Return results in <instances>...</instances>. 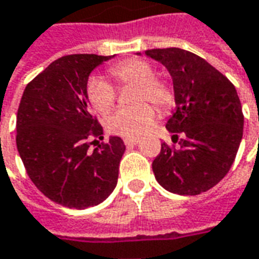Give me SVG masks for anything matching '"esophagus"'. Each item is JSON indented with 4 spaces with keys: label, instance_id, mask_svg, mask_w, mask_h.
I'll return each mask as SVG.
<instances>
[{
    "label": "esophagus",
    "instance_id": "1",
    "mask_svg": "<svg viewBox=\"0 0 259 259\" xmlns=\"http://www.w3.org/2000/svg\"><path fill=\"white\" fill-rule=\"evenodd\" d=\"M123 142H124L126 146H135V144H137V142H139V139H137V137H124Z\"/></svg>",
    "mask_w": 259,
    "mask_h": 259
}]
</instances>
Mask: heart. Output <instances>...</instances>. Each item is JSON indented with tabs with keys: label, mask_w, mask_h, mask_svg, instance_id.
Listing matches in <instances>:
<instances>
[{
	"label": "heart",
	"mask_w": 259,
	"mask_h": 259,
	"mask_svg": "<svg viewBox=\"0 0 259 259\" xmlns=\"http://www.w3.org/2000/svg\"><path fill=\"white\" fill-rule=\"evenodd\" d=\"M109 75L119 85H135L132 100L133 106L120 107L107 116L106 129L119 136L135 137L144 133L154 122V109H167L173 102V92L164 80L154 78V69L143 59H126L109 68ZM86 99L96 112L105 113L115 105L113 86L100 76L92 75L86 80Z\"/></svg>",
	"instance_id": "obj_1"
}]
</instances>
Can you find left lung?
<instances>
[{
	"mask_svg": "<svg viewBox=\"0 0 259 259\" xmlns=\"http://www.w3.org/2000/svg\"><path fill=\"white\" fill-rule=\"evenodd\" d=\"M173 79L176 112L166 129L176 150L161 143L153 173L170 193L197 196L212 189L231 168L242 139L244 115L235 86L205 59L180 48L149 49ZM140 55V54H137Z\"/></svg>",
	"mask_w": 259,
	"mask_h": 259,
	"instance_id": "left-lung-1",
	"label": "left lung"
}]
</instances>
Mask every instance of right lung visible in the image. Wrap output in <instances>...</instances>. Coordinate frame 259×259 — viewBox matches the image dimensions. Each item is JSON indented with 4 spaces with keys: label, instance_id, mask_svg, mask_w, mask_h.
<instances>
[{
    "label": "right lung",
    "instance_id": "1",
    "mask_svg": "<svg viewBox=\"0 0 259 259\" xmlns=\"http://www.w3.org/2000/svg\"><path fill=\"white\" fill-rule=\"evenodd\" d=\"M112 56L75 54L56 59L26 85L17 113V149L44 196L68 208L98 205L117 184L126 146L117 136L91 150L103 135L86 99V80Z\"/></svg>",
    "mask_w": 259,
    "mask_h": 259
}]
</instances>
